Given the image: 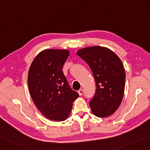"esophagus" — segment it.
<instances>
[{
    "mask_svg": "<svg viewBox=\"0 0 150 150\" xmlns=\"http://www.w3.org/2000/svg\"><path fill=\"white\" fill-rule=\"evenodd\" d=\"M78 94H79L80 96H82V93H83V90H82V89H80V90H78Z\"/></svg>",
    "mask_w": 150,
    "mask_h": 150,
    "instance_id": "1",
    "label": "esophagus"
}]
</instances>
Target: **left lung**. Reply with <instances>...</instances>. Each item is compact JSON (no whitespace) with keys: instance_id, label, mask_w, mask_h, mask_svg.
Listing matches in <instances>:
<instances>
[{"instance_id":"obj_1","label":"left lung","mask_w":150,"mask_h":150,"mask_svg":"<svg viewBox=\"0 0 150 150\" xmlns=\"http://www.w3.org/2000/svg\"><path fill=\"white\" fill-rule=\"evenodd\" d=\"M76 53L90 66L95 78L96 92L90 102L91 111L100 118L112 115L125 91L126 74L121 60L111 49L100 46L86 47Z\"/></svg>"}]
</instances>
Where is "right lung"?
<instances>
[{
  "label": "right lung",
  "mask_w": 150,
  "mask_h": 150,
  "mask_svg": "<svg viewBox=\"0 0 150 150\" xmlns=\"http://www.w3.org/2000/svg\"><path fill=\"white\" fill-rule=\"evenodd\" d=\"M70 51L45 49L33 60L28 72L29 91L34 104L47 119H67L74 101L79 96L68 85L62 68Z\"/></svg>",
  "instance_id": "right-lung-1"
}]
</instances>
